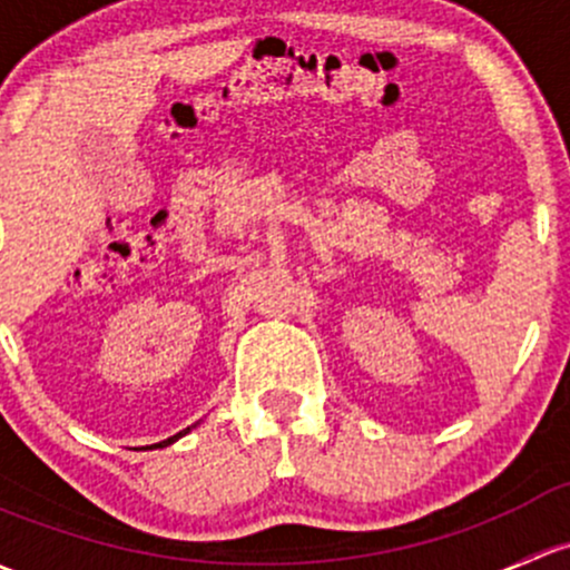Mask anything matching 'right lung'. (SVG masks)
Returning a JSON list of instances; mask_svg holds the SVG:
<instances>
[{"instance_id":"obj_1","label":"right lung","mask_w":570,"mask_h":570,"mask_svg":"<svg viewBox=\"0 0 570 570\" xmlns=\"http://www.w3.org/2000/svg\"><path fill=\"white\" fill-rule=\"evenodd\" d=\"M188 431H190V429H185V431H179V434H175V436H169V440H164V442H158V445H149V448H166V445H171V442H175V440H179V436H183V434H188Z\"/></svg>"}]
</instances>
